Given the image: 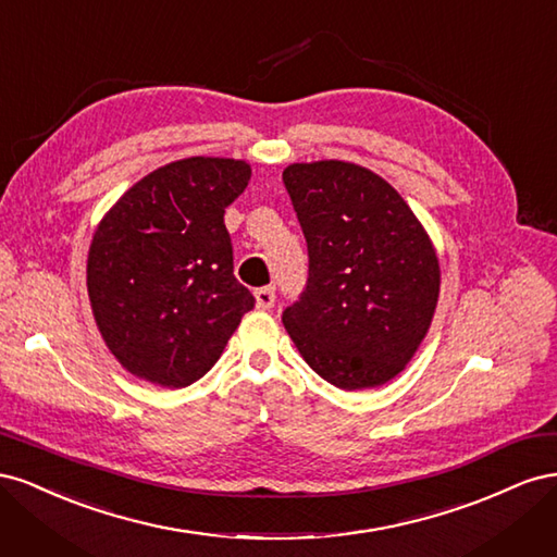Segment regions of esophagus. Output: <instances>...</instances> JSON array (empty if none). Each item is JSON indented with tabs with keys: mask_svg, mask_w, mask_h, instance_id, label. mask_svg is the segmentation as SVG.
Here are the masks:
<instances>
[{
	"mask_svg": "<svg viewBox=\"0 0 557 557\" xmlns=\"http://www.w3.org/2000/svg\"><path fill=\"white\" fill-rule=\"evenodd\" d=\"M256 307L258 309H272L274 307V301H276V290L272 288V285H264V288H258L256 293Z\"/></svg>",
	"mask_w": 557,
	"mask_h": 557,
	"instance_id": "34e87169",
	"label": "esophagus"
}]
</instances>
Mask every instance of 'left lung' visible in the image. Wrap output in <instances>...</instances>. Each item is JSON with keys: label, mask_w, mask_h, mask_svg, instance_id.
I'll list each match as a JSON object with an SVG mask.
<instances>
[{"label": "left lung", "mask_w": 557, "mask_h": 557, "mask_svg": "<svg viewBox=\"0 0 557 557\" xmlns=\"http://www.w3.org/2000/svg\"><path fill=\"white\" fill-rule=\"evenodd\" d=\"M309 248V278L283 311L301 358L342 391L395 379L425 339L440 258L407 201L379 174L342 160L283 172Z\"/></svg>", "instance_id": "8db88e82"}]
</instances>
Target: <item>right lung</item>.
I'll use <instances>...</instances> for the list:
<instances>
[{
    "label": "right lung",
    "mask_w": 557,
    "mask_h": 557,
    "mask_svg": "<svg viewBox=\"0 0 557 557\" xmlns=\"http://www.w3.org/2000/svg\"><path fill=\"white\" fill-rule=\"evenodd\" d=\"M250 181L232 158L160 166L115 201L88 250V295L129 374L185 387L221 358L256 297L234 278L225 209Z\"/></svg>",
    "instance_id": "right-lung-1"
}]
</instances>
